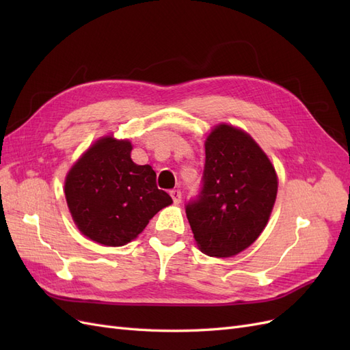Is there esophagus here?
<instances>
[{
	"label": "esophagus",
	"mask_w": 350,
	"mask_h": 350,
	"mask_svg": "<svg viewBox=\"0 0 350 350\" xmlns=\"http://www.w3.org/2000/svg\"><path fill=\"white\" fill-rule=\"evenodd\" d=\"M171 197H172L175 204L181 203V191H179V189H172V191H171Z\"/></svg>",
	"instance_id": "34e87169"
}]
</instances>
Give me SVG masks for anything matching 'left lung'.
Instances as JSON below:
<instances>
[{"mask_svg":"<svg viewBox=\"0 0 350 350\" xmlns=\"http://www.w3.org/2000/svg\"><path fill=\"white\" fill-rule=\"evenodd\" d=\"M203 191L187 217L206 256L234 257L257 241L276 203L279 179L260 144L235 125L220 122L206 137Z\"/></svg>","mask_w":350,"mask_h":350,"instance_id":"left-lung-1","label":"left lung"}]
</instances>
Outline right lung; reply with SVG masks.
I'll use <instances>...</instances> for the list:
<instances>
[{
	"label": "right lung",
	"mask_w": 350,
	"mask_h": 350,
	"mask_svg": "<svg viewBox=\"0 0 350 350\" xmlns=\"http://www.w3.org/2000/svg\"><path fill=\"white\" fill-rule=\"evenodd\" d=\"M130 140L102 135L66 175L64 194L81 234L102 245L122 247L139 237L172 198L156 185L150 165L131 159Z\"/></svg>",
	"instance_id": "1"
}]
</instances>
